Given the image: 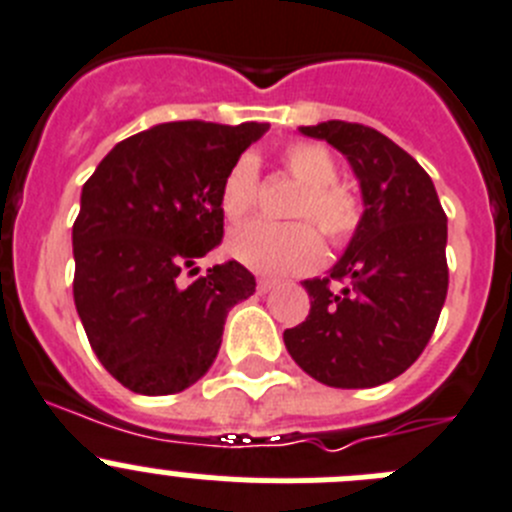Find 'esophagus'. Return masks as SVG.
<instances>
[{"label": "esophagus", "mask_w": 512, "mask_h": 512, "mask_svg": "<svg viewBox=\"0 0 512 512\" xmlns=\"http://www.w3.org/2000/svg\"><path fill=\"white\" fill-rule=\"evenodd\" d=\"M275 288V280L273 278H260L257 280V290L260 293H267V290H273Z\"/></svg>", "instance_id": "esophagus-1"}]
</instances>
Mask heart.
I'll list each match as a JSON object with an SVG mask.
<instances>
[{
    "mask_svg": "<svg viewBox=\"0 0 512 512\" xmlns=\"http://www.w3.org/2000/svg\"><path fill=\"white\" fill-rule=\"evenodd\" d=\"M280 165L301 186L298 199L290 206L293 224L255 222L237 229L229 237V252L242 265L267 275L308 273L324 260V245L344 247L362 227L365 206L354 188L339 178V163L319 142L296 140L283 147ZM260 176L252 155H239L224 173L219 188V206L229 224L245 222L255 211Z\"/></svg>",
    "mask_w": 512,
    "mask_h": 512,
    "instance_id": "b5f03b06",
    "label": "heart"
}]
</instances>
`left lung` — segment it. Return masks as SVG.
<instances>
[{"instance_id":"obj_1","label":"left lung","mask_w":512,"mask_h":512,"mask_svg":"<svg viewBox=\"0 0 512 512\" xmlns=\"http://www.w3.org/2000/svg\"><path fill=\"white\" fill-rule=\"evenodd\" d=\"M301 132L347 155L365 219L329 278L303 283L311 308L285 329V347L329 388H375L403 375L434 334L449 290L446 214L426 170L382 132L339 119Z\"/></svg>"}]
</instances>
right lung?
Returning a JSON list of instances; mask_svg holds the SVG:
<instances>
[{"label":"right lung","instance_id":"add662e5","mask_svg":"<svg viewBox=\"0 0 512 512\" xmlns=\"http://www.w3.org/2000/svg\"><path fill=\"white\" fill-rule=\"evenodd\" d=\"M267 130L168 122L119 142L81 191L73 301L104 370L140 395H173L206 375L229 308L255 293L237 260L199 275L222 245L219 188Z\"/></svg>","mask_w":512,"mask_h":512}]
</instances>
